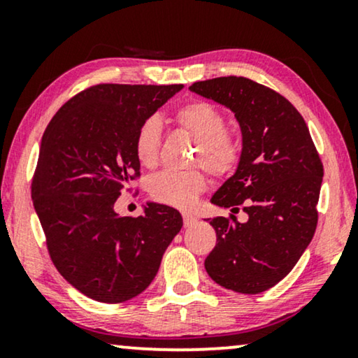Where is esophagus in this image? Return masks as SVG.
<instances>
[{
  "mask_svg": "<svg viewBox=\"0 0 358 358\" xmlns=\"http://www.w3.org/2000/svg\"><path fill=\"white\" fill-rule=\"evenodd\" d=\"M182 218H184V227H185V228L192 227V224L197 223V218H195L194 215H190V213H184Z\"/></svg>",
  "mask_w": 358,
  "mask_h": 358,
  "instance_id": "esophagus-1",
  "label": "esophagus"
}]
</instances>
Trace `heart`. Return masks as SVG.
Returning a JSON list of instances; mask_svg holds the SVG:
<instances>
[{
    "label": "heart",
    "mask_w": 358,
    "mask_h": 358,
    "mask_svg": "<svg viewBox=\"0 0 358 358\" xmlns=\"http://www.w3.org/2000/svg\"><path fill=\"white\" fill-rule=\"evenodd\" d=\"M185 134L199 141L194 163L202 164L217 178H228L241 163V143L227 135V119L217 107L203 101H194L180 107L174 115ZM161 127L156 119L140 125L135 136V155L140 164L153 168L159 156ZM207 187L202 171H164L151 179L150 192L156 202L178 208H189Z\"/></svg>",
    "instance_id": "1"
}]
</instances>
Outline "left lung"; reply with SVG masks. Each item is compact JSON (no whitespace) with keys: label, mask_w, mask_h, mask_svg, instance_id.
Returning <instances> with one entry per match:
<instances>
[{"label":"left lung","mask_w":358,"mask_h":358,"mask_svg":"<svg viewBox=\"0 0 358 358\" xmlns=\"http://www.w3.org/2000/svg\"><path fill=\"white\" fill-rule=\"evenodd\" d=\"M195 94L228 107L243 135L238 169L212 197V203L238 205L250 218H207L217 246L205 268L218 285L256 295L277 285L295 267L317 224L322 163L310 130L290 101L243 76L197 81Z\"/></svg>","instance_id":"left-lung-1"}]
</instances>
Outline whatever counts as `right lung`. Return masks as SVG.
Listing matches in <instances>:
<instances>
[{"label":"right lung","mask_w":358,"mask_h":358,"mask_svg":"<svg viewBox=\"0 0 358 358\" xmlns=\"http://www.w3.org/2000/svg\"><path fill=\"white\" fill-rule=\"evenodd\" d=\"M182 85H97L71 97L43 131L34 208L58 272L83 295L122 303L153 282L182 217L148 202L122 217L115 202L140 176V125Z\"/></svg>","instance_id":"obj_1"}]
</instances>
